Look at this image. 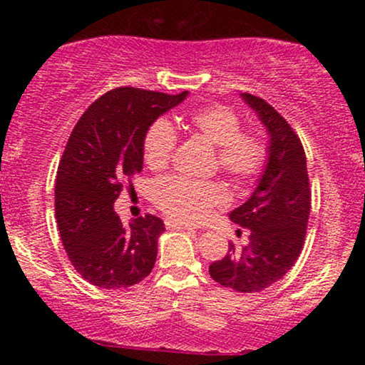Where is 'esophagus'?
I'll return each mask as SVG.
<instances>
[{
    "label": "esophagus",
    "mask_w": 365,
    "mask_h": 365,
    "mask_svg": "<svg viewBox=\"0 0 365 365\" xmlns=\"http://www.w3.org/2000/svg\"><path fill=\"white\" fill-rule=\"evenodd\" d=\"M166 226L171 230H192L190 225H183V223H178V221H173V220H166Z\"/></svg>",
    "instance_id": "1"
}]
</instances>
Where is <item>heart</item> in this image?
Returning <instances> with one entry per match:
<instances>
[{"instance_id":"1","label":"heart","mask_w":365,"mask_h":365,"mask_svg":"<svg viewBox=\"0 0 365 365\" xmlns=\"http://www.w3.org/2000/svg\"><path fill=\"white\" fill-rule=\"evenodd\" d=\"M187 128L216 145L217 165L235 182H249L264 170L267 142L257 130H240L238 115L226 106H206L187 116ZM177 145V133L166 120L150 125L144 137V161L150 170L168 166ZM156 206L180 223H200L211 211L225 204L226 195L217 183L168 177L153 188Z\"/></svg>"}]
</instances>
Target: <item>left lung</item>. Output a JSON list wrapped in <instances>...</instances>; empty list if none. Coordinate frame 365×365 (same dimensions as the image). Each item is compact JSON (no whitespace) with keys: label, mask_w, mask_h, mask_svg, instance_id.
<instances>
[{"label":"left lung","mask_w":365,"mask_h":365,"mask_svg":"<svg viewBox=\"0 0 365 365\" xmlns=\"http://www.w3.org/2000/svg\"><path fill=\"white\" fill-rule=\"evenodd\" d=\"M267 132V161L257 187L242 206L230 212L233 223L249 230V245L230 244L228 254L209 266L216 283L254 293L282 279L299 259L311 215L307 161L297 133L271 104L244 92Z\"/></svg>","instance_id":"obj_1"}]
</instances>
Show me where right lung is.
Wrapping results in <instances>:
<instances>
[{"mask_svg":"<svg viewBox=\"0 0 365 365\" xmlns=\"http://www.w3.org/2000/svg\"><path fill=\"white\" fill-rule=\"evenodd\" d=\"M187 96L118 87L96 99L70 133L54 211L68 259L96 287L127 288L153 271L165 223L145 215L123 225L113 206L125 180L142 171L150 125Z\"/></svg>","mask_w":365,"mask_h":365,"instance_id":"obj_1","label":"right lung"}]
</instances>
